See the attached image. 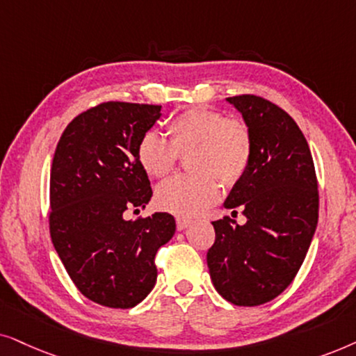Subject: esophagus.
Segmentation results:
<instances>
[{"label":"esophagus","instance_id":"esophagus-1","mask_svg":"<svg viewBox=\"0 0 356 356\" xmlns=\"http://www.w3.org/2000/svg\"><path fill=\"white\" fill-rule=\"evenodd\" d=\"M191 220H188V218H182V216H179L177 218V229L179 231H184L186 229V227H188V225H191Z\"/></svg>","mask_w":356,"mask_h":356}]
</instances>
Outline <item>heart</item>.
<instances>
[{
  "instance_id": "b5f03b06",
  "label": "heart",
  "mask_w": 356,
  "mask_h": 356,
  "mask_svg": "<svg viewBox=\"0 0 356 356\" xmlns=\"http://www.w3.org/2000/svg\"><path fill=\"white\" fill-rule=\"evenodd\" d=\"M170 141L151 130L141 136L138 161L151 177L163 179L177 163V154H191L195 174L164 182L156 192V203L177 216H198L221 195V181L234 186L248 169L252 140L248 127L227 120L225 113L207 107H192L172 118L168 127Z\"/></svg>"
}]
</instances>
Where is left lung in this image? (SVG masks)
<instances>
[{
	"instance_id": "1",
	"label": "left lung",
	"mask_w": 356,
	"mask_h": 356,
	"mask_svg": "<svg viewBox=\"0 0 356 356\" xmlns=\"http://www.w3.org/2000/svg\"><path fill=\"white\" fill-rule=\"evenodd\" d=\"M226 102L243 115L252 154L225 208H241L248 221L241 226L225 216L211 222L216 239L207 264L226 301L259 306L286 290L314 238L316 169L305 135L283 108L250 94Z\"/></svg>"
}]
</instances>
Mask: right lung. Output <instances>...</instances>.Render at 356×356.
Listing matches in <instances>:
<instances>
[{
    "label": "right lung",
    "instance_id": "add662e5",
    "mask_svg": "<svg viewBox=\"0 0 356 356\" xmlns=\"http://www.w3.org/2000/svg\"><path fill=\"white\" fill-rule=\"evenodd\" d=\"M161 106L104 102L79 113L56 145L50 174V236L70 278L89 300L134 307L153 290L154 255L175 233L169 213L125 220L153 191L138 143Z\"/></svg>",
    "mask_w": 356,
    "mask_h": 356
}]
</instances>
